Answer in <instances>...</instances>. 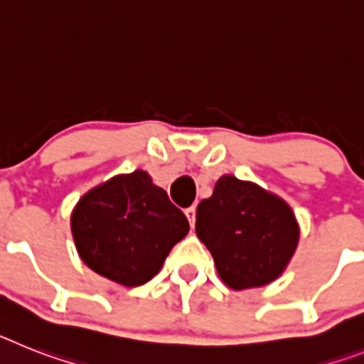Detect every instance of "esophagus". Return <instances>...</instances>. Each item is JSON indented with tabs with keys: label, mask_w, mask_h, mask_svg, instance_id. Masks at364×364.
Returning a JSON list of instances; mask_svg holds the SVG:
<instances>
[{
	"label": "esophagus",
	"mask_w": 364,
	"mask_h": 364,
	"mask_svg": "<svg viewBox=\"0 0 364 364\" xmlns=\"http://www.w3.org/2000/svg\"><path fill=\"white\" fill-rule=\"evenodd\" d=\"M185 215H187L191 225H194V222H196V205H192V207H188V209H185Z\"/></svg>",
	"instance_id": "1"
}]
</instances>
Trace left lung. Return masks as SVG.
I'll return each mask as SVG.
<instances>
[{"label": "left lung", "mask_w": 364, "mask_h": 364, "mask_svg": "<svg viewBox=\"0 0 364 364\" xmlns=\"http://www.w3.org/2000/svg\"><path fill=\"white\" fill-rule=\"evenodd\" d=\"M196 235L215 259L225 285L242 291L283 274L300 240L287 201L255 183L222 176L196 210Z\"/></svg>", "instance_id": "obj_1"}]
</instances>
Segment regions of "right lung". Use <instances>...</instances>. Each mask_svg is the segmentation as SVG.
I'll return each instance as SVG.
<instances>
[{"mask_svg": "<svg viewBox=\"0 0 364 364\" xmlns=\"http://www.w3.org/2000/svg\"><path fill=\"white\" fill-rule=\"evenodd\" d=\"M70 224L85 264L124 287L148 283L188 233L187 216L144 170L114 176L88 191Z\"/></svg>", "mask_w": 364, "mask_h": 364, "instance_id": "right-lung-1", "label": "right lung"}]
</instances>
